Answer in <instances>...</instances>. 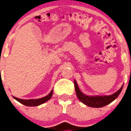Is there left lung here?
I'll list each match as a JSON object with an SVG mask.
<instances>
[{
    "label": "left lung",
    "mask_w": 131,
    "mask_h": 131,
    "mask_svg": "<svg viewBox=\"0 0 131 131\" xmlns=\"http://www.w3.org/2000/svg\"><path fill=\"white\" fill-rule=\"evenodd\" d=\"M75 89L76 94L77 98L80 101L83 102L84 104L92 107H102L106 105L110 104L112 102L115 100L117 96L119 95L122 91L123 86H121V89L116 92L110 96H89L82 93L79 90L75 81H74Z\"/></svg>",
    "instance_id": "obj_1"
}]
</instances>
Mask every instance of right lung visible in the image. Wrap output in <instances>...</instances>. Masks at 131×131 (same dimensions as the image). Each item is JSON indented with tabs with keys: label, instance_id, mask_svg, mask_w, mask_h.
<instances>
[{
	"label": "right lung",
	"instance_id": "add662e5",
	"mask_svg": "<svg viewBox=\"0 0 131 131\" xmlns=\"http://www.w3.org/2000/svg\"><path fill=\"white\" fill-rule=\"evenodd\" d=\"M52 94L53 91H52L51 92H50L49 94L43 97V98H39V99H31V100H23V99H19V98H16V97H13L15 100H16L17 101L20 102L21 104H22L25 105L26 106H37L50 100L52 96Z\"/></svg>",
	"mask_w": 131,
	"mask_h": 131
}]
</instances>
